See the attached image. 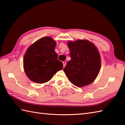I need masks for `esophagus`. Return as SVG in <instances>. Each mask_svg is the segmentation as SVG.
Returning a JSON list of instances; mask_svg holds the SVG:
<instances>
[{
	"instance_id": "esophagus-1",
	"label": "esophagus",
	"mask_w": 125,
	"mask_h": 125,
	"mask_svg": "<svg viewBox=\"0 0 125 125\" xmlns=\"http://www.w3.org/2000/svg\"><path fill=\"white\" fill-rule=\"evenodd\" d=\"M63 67H65V65H66V62H63Z\"/></svg>"
}]
</instances>
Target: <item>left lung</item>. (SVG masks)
<instances>
[{
  "instance_id": "obj_1",
  "label": "left lung",
  "mask_w": 125,
  "mask_h": 125,
  "mask_svg": "<svg viewBox=\"0 0 125 125\" xmlns=\"http://www.w3.org/2000/svg\"><path fill=\"white\" fill-rule=\"evenodd\" d=\"M71 60L63 69L71 83L77 87L92 83L101 69V57L97 48L87 40L69 42Z\"/></svg>"
}]
</instances>
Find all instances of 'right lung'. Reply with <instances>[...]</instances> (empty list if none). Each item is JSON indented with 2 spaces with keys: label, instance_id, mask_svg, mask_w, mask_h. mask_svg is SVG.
I'll return each instance as SVG.
<instances>
[{
  "label": "right lung",
  "instance_id": "1",
  "mask_svg": "<svg viewBox=\"0 0 125 125\" xmlns=\"http://www.w3.org/2000/svg\"><path fill=\"white\" fill-rule=\"evenodd\" d=\"M56 42L49 37L39 39L27 49L23 59V66L27 77L33 82L42 83L50 80L63 69L55 52Z\"/></svg>",
  "mask_w": 125,
  "mask_h": 125
}]
</instances>
